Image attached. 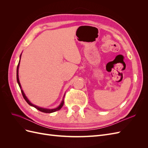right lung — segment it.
<instances>
[{
  "label": "right lung",
  "instance_id": "right-lung-1",
  "mask_svg": "<svg viewBox=\"0 0 148 148\" xmlns=\"http://www.w3.org/2000/svg\"><path fill=\"white\" fill-rule=\"evenodd\" d=\"M21 56H20V59H21ZM20 61H19V63H18V66H17V69H16V79H17V82H18V85H19V86L20 88L21 91V93H22V95H23L24 99L26 101V102H27L29 105L35 107V108L36 109L39 110V111L42 112H44V113H52V112H56V111H57V110H60L62 107V106H64V100L62 101V102H61V104H60V106L59 107H57V108H56V109H47L41 108V107H38L36 106L33 105V104H31V103L29 102V101L28 99V98L26 97L25 93L23 92V91L21 89V84H20V81H19V78H18V67H19V65H20Z\"/></svg>",
  "mask_w": 148,
  "mask_h": 148
}]
</instances>
